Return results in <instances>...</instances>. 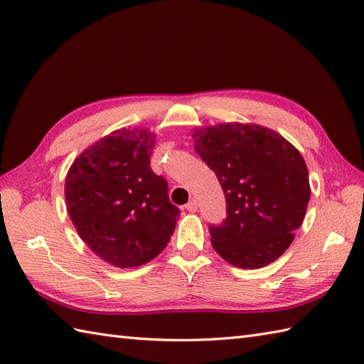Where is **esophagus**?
<instances>
[{
  "label": "esophagus",
  "instance_id": "obj_1",
  "mask_svg": "<svg viewBox=\"0 0 364 364\" xmlns=\"http://www.w3.org/2000/svg\"><path fill=\"white\" fill-rule=\"evenodd\" d=\"M186 210H188L189 213H196V211H197V200L192 198L191 202L186 205Z\"/></svg>",
  "mask_w": 364,
  "mask_h": 364
}]
</instances>
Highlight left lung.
<instances>
[{
    "instance_id": "obj_1",
    "label": "left lung",
    "mask_w": 364,
    "mask_h": 364,
    "mask_svg": "<svg viewBox=\"0 0 364 364\" xmlns=\"http://www.w3.org/2000/svg\"><path fill=\"white\" fill-rule=\"evenodd\" d=\"M192 137L227 200V219L210 227L214 250L241 269L280 258L311 194L299 150L272 129L237 122L196 129Z\"/></svg>"
}]
</instances>
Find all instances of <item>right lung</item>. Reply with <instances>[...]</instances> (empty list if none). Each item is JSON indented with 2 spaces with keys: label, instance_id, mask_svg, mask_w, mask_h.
<instances>
[{
  "label": "right lung",
  "instance_id": "add662e5",
  "mask_svg": "<svg viewBox=\"0 0 364 364\" xmlns=\"http://www.w3.org/2000/svg\"><path fill=\"white\" fill-rule=\"evenodd\" d=\"M154 134L114 131L75 159L65 178V202L89 249L115 267L156 258L173 235L180 210L168 200L164 176L150 167Z\"/></svg>",
  "mask_w": 364,
  "mask_h": 364
}]
</instances>
